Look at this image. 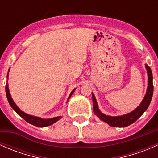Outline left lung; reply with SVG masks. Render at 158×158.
<instances>
[{"label": "left lung", "instance_id": "left-lung-1", "mask_svg": "<svg viewBox=\"0 0 158 158\" xmlns=\"http://www.w3.org/2000/svg\"><path fill=\"white\" fill-rule=\"evenodd\" d=\"M145 68L148 73V88L145 95L141 101V104L138 106L135 110H133L128 114H123L119 116H110L102 112L98 109V103H97L96 98L95 95L92 94V102H93V111L97 115L98 118L105 122L111 127H117V128H124L128 125H131L134 122H136L137 119L139 118L144 111L147 110L151 103V98L153 96V91H154V86H153V76L151 68L145 64Z\"/></svg>", "mask_w": 158, "mask_h": 158}]
</instances>
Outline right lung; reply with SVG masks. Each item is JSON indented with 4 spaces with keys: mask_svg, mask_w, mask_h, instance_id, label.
<instances>
[{
    "mask_svg": "<svg viewBox=\"0 0 158 158\" xmlns=\"http://www.w3.org/2000/svg\"><path fill=\"white\" fill-rule=\"evenodd\" d=\"M8 74H9V71L7 73V77L8 79ZM6 95H7V100H8V102L10 104V106H11L13 109L19 114L21 118H23L26 122H27L28 123L31 124V125H35V126H37V127H40V128H44V127H47V126H49V125H52L54 124L55 122H56L57 121H59L60 119L62 118V116H57V117H54V118H40V117H36V116H33V115H30V114H27V113L23 112V111H21L20 109L18 108V106L15 104V102H14L13 100L12 97H11L10 93V90H9L8 88V82L6 84ZM76 89H73V91L71 92V93L69 94V98H68V100L69 99L70 97L72 96L73 92H75Z\"/></svg>",
    "mask_w": 158,
    "mask_h": 158,
    "instance_id": "obj_1",
    "label": "right lung"
}]
</instances>
